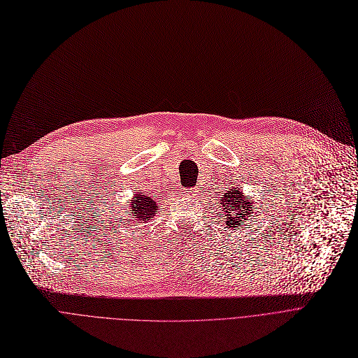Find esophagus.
I'll return each mask as SVG.
<instances>
[{
    "label": "esophagus",
    "mask_w": 358,
    "mask_h": 358,
    "mask_svg": "<svg viewBox=\"0 0 358 358\" xmlns=\"http://www.w3.org/2000/svg\"><path fill=\"white\" fill-rule=\"evenodd\" d=\"M192 192H194V191H192ZM195 192H196V191H195Z\"/></svg>",
    "instance_id": "34e87169"
}]
</instances>
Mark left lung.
<instances>
[{
  "label": "left lung",
  "mask_w": 358,
  "mask_h": 358,
  "mask_svg": "<svg viewBox=\"0 0 358 358\" xmlns=\"http://www.w3.org/2000/svg\"><path fill=\"white\" fill-rule=\"evenodd\" d=\"M220 208L224 211L227 227L232 229L248 224V221L253 218L255 210H258L253 206V201L246 199L238 187H232L221 196Z\"/></svg>",
  "instance_id": "obj_1"
}]
</instances>
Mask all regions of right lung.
Masks as SVG:
<instances>
[{
	"label": "right lung",
	"mask_w": 358,
	"mask_h": 358,
	"mask_svg": "<svg viewBox=\"0 0 358 358\" xmlns=\"http://www.w3.org/2000/svg\"><path fill=\"white\" fill-rule=\"evenodd\" d=\"M129 203L127 214L133 215L136 222H147L151 217H155L159 211V201L155 195H147L137 192Z\"/></svg>",
	"instance_id": "right-lung-1"
}]
</instances>
